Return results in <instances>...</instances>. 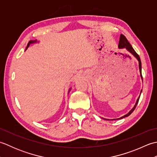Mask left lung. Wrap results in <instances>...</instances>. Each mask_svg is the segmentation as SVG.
<instances>
[{
    "label": "left lung",
    "mask_w": 157,
    "mask_h": 157,
    "mask_svg": "<svg viewBox=\"0 0 157 157\" xmlns=\"http://www.w3.org/2000/svg\"><path fill=\"white\" fill-rule=\"evenodd\" d=\"M118 47H119V48H120V49H121V48H125V49L127 50V51H128L129 52L131 53V54H132V55H134V56H135L136 59L138 60V63H139L140 73V76H141L142 79V81H143L142 75V64H141L140 58V56H139V55L137 54V53L136 52V51H134V49L133 48L132 45L129 44V42L128 41V40H127V38L125 37V36H123V34L120 35V38H119V42ZM142 90H141V92H140V94H141V93H142ZM140 96L138 98L137 101H136V104H135L134 107H133L131 110H130V111H129V113H127L126 115H123V116L121 117L118 118V119H104V118H102V119H105V120H117V119H123V118H125V117H128L129 115H130L132 114V113H133V111H134V109H136V106H137L138 103V101H139Z\"/></svg>",
    "instance_id": "8db88e82"
}]
</instances>
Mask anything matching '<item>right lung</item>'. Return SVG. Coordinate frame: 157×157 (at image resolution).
Returning a JSON list of instances; mask_svg holds the SVG:
<instances>
[{
	"label": "right lung",
	"instance_id": "right-lung-1",
	"mask_svg": "<svg viewBox=\"0 0 157 157\" xmlns=\"http://www.w3.org/2000/svg\"><path fill=\"white\" fill-rule=\"evenodd\" d=\"M37 42H38L37 41V40H30V41H29V42H28V45H27V47H26V48H25V51H26V50H27V49H28V48L29 47V45H30L31 44H34V43H37ZM71 88H69V92H68V93L69 92V91H70V90H71Z\"/></svg>",
	"mask_w": 157,
	"mask_h": 157
}]
</instances>
